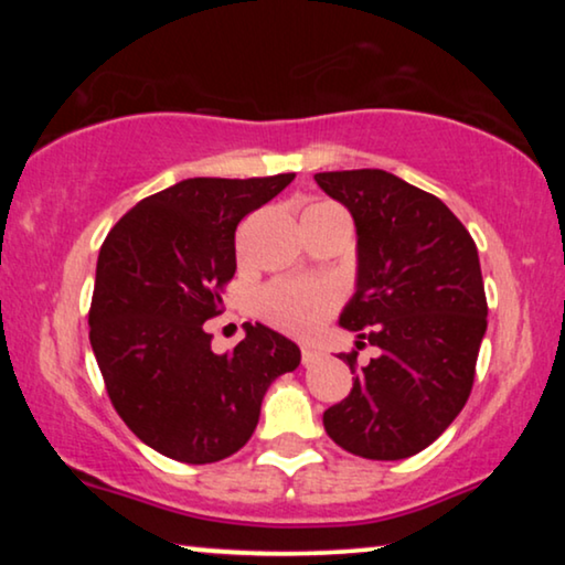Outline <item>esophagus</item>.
<instances>
[{"instance_id":"34e87169","label":"esophagus","mask_w":565,"mask_h":565,"mask_svg":"<svg viewBox=\"0 0 565 565\" xmlns=\"http://www.w3.org/2000/svg\"><path fill=\"white\" fill-rule=\"evenodd\" d=\"M319 358H321V352L313 350V347H303V350H300V360H303V365H313Z\"/></svg>"}]
</instances>
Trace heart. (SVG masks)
<instances>
[{"mask_svg":"<svg viewBox=\"0 0 565 565\" xmlns=\"http://www.w3.org/2000/svg\"><path fill=\"white\" fill-rule=\"evenodd\" d=\"M254 306L269 327L292 337H308L337 311L339 292L323 280H273L257 292Z\"/></svg>","mask_w":565,"mask_h":565,"instance_id":"b5f03b06","label":"heart"}]
</instances>
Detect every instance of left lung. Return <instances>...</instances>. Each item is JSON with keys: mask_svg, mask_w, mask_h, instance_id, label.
<instances>
[{"mask_svg": "<svg viewBox=\"0 0 565 565\" xmlns=\"http://www.w3.org/2000/svg\"><path fill=\"white\" fill-rule=\"evenodd\" d=\"M313 180L358 226V292L339 323L382 352L365 369L356 350L342 354L352 391L323 412V429L360 458H412L473 388L489 323L476 242L443 200L383 169Z\"/></svg>", "mask_w": 565, "mask_h": 565, "instance_id": "left-lung-1", "label": "left lung"}]
</instances>
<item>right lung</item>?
Masks as SVG:
<instances>
[{
  "mask_svg": "<svg viewBox=\"0 0 565 565\" xmlns=\"http://www.w3.org/2000/svg\"><path fill=\"white\" fill-rule=\"evenodd\" d=\"M292 180L177 182L130 207L99 249L92 350L115 412L167 458L203 466L242 450L269 383L298 367V347L262 323H244L231 354L203 329L236 273V226Z\"/></svg>",
  "mask_w": 565,
  "mask_h": 565,
  "instance_id": "add662e5",
  "label": "right lung"
}]
</instances>
